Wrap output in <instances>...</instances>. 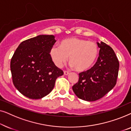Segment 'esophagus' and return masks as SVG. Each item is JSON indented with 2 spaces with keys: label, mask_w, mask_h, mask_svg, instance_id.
Masks as SVG:
<instances>
[{
  "label": "esophagus",
  "mask_w": 131,
  "mask_h": 131,
  "mask_svg": "<svg viewBox=\"0 0 131 131\" xmlns=\"http://www.w3.org/2000/svg\"><path fill=\"white\" fill-rule=\"evenodd\" d=\"M70 74V73L69 72V71H64V75H66V76H67V75H69Z\"/></svg>",
  "instance_id": "1"
}]
</instances>
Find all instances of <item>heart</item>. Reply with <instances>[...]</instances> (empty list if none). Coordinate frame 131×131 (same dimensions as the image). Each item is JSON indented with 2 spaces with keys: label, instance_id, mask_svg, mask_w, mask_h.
I'll list each match as a JSON object with an SVG mask.
<instances>
[{
  "label": "heart",
  "instance_id": "obj_1",
  "mask_svg": "<svg viewBox=\"0 0 131 131\" xmlns=\"http://www.w3.org/2000/svg\"><path fill=\"white\" fill-rule=\"evenodd\" d=\"M49 54L57 67H62L69 57L71 67L78 71H84L89 69L95 61L98 48L94 42L72 37L61 41L60 46H52Z\"/></svg>",
  "mask_w": 131,
  "mask_h": 131
}]
</instances>
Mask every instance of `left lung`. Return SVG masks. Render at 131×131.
<instances>
[{"mask_svg":"<svg viewBox=\"0 0 131 131\" xmlns=\"http://www.w3.org/2000/svg\"><path fill=\"white\" fill-rule=\"evenodd\" d=\"M97 45L100 50L96 64L79 74V81L72 87L78 98L87 101L99 100L112 90L119 72V61L112 48L103 42Z\"/></svg>","mask_w":131,"mask_h":131,"instance_id":"8db88e82","label":"left lung"}]
</instances>
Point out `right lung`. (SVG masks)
<instances>
[{
  "label": "right lung",
  "instance_id": "1",
  "mask_svg": "<svg viewBox=\"0 0 131 131\" xmlns=\"http://www.w3.org/2000/svg\"><path fill=\"white\" fill-rule=\"evenodd\" d=\"M56 42L53 35H41L23 41L10 61L12 81L17 90L30 99L49 94L63 71L55 65L49 52Z\"/></svg>",
  "mask_w": 131,
  "mask_h": 131
}]
</instances>
